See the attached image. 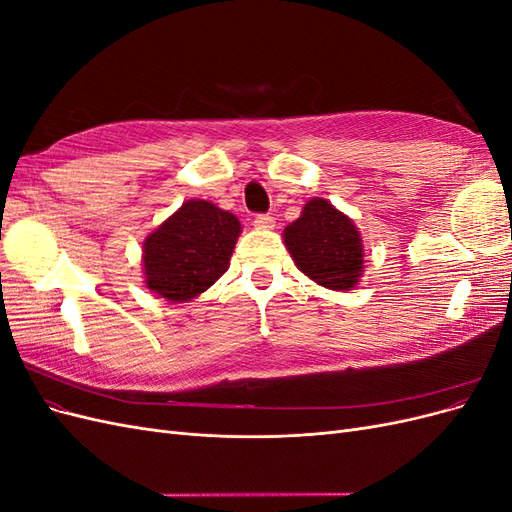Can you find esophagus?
<instances>
[{
  "instance_id": "esophagus-1",
  "label": "esophagus",
  "mask_w": 512,
  "mask_h": 512,
  "mask_svg": "<svg viewBox=\"0 0 512 512\" xmlns=\"http://www.w3.org/2000/svg\"><path fill=\"white\" fill-rule=\"evenodd\" d=\"M254 226L260 228V230H271L275 226V220L271 218L269 213H262V215H256V218H254Z\"/></svg>"
}]
</instances>
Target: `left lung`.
<instances>
[{"mask_svg": "<svg viewBox=\"0 0 512 512\" xmlns=\"http://www.w3.org/2000/svg\"><path fill=\"white\" fill-rule=\"evenodd\" d=\"M288 252L309 280L331 290H350L363 277V241L354 222L329 200L312 198L284 230Z\"/></svg>", "mask_w": 512, "mask_h": 512, "instance_id": "1", "label": "left lung"}]
</instances>
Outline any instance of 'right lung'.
I'll use <instances>...</instances> for the list:
<instances>
[{
    "instance_id": "1",
    "label": "right lung",
    "mask_w": 512,
    "mask_h": 512,
    "mask_svg": "<svg viewBox=\"0 0 512 512\" xmlns=\"http://www.w3.org/2000/svg\"><path fill=\"white\" fill-rule=\"evenodd\" d=\"M239 235L235 215L209 200H188L143 243L147 288L170 303L198 297L228 271Z\"/></svg>"
}]
</instances>
